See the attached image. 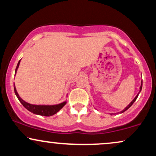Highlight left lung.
Segmentation results:
<instances>
[{
	"instance_id": "1",
	"label": "left lung",
	"mask_w": 156,
	"mask_h": 156,
	"mask_svg": "<svg viewBox=\"0 0 156 156\" xmlns=\"http://www.w3.org/2000/svg\"><path fill=\"white\" fill-rule=\"evenodd\" d=\"M141 88H142V81H141V86H140V88H139V93H138V94H137V95L135 97V98H134V99L133 100V101H132L131 102H130V103H129V104H128V105H127V106H126V107H125V108L124 109H123V110H122V112H120V114H122V113H123V112H125V111H126V110H128V108H130V106H131V105H133V103H134V102H135V101H136V99H137L138 96H139V93H140V92H141ZM111 114V115H113V114Z\"/></svg>"
}]
</instances>
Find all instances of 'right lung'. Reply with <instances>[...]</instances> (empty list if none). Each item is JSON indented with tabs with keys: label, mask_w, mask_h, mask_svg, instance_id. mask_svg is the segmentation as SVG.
I'll return each instance as SVG.
<instances>
[{
	"label": "right lung",
	"mask_w": 156,
	"mask_h": 156,
	"mask_svg": "<svg viewBox=\"0 0 156 156\" xmlns=\"http://www.w3.org/2000/svg\"><path fill=\"white\" fill-rule=\"evenodd\" d=\"M20 63V60L19 61L18 64H17V67L15 69V75L17 73V69H18ZM14 89H15V93L18 98V100L22 103L23 106L26 108L27 110L31 112L34 114H37V115L44 116V117H50V116L54 115L57 112L59 111L64 107V105L67 103V101L62 102V103H58V104L55 105H35V104H31L29 103H27L25 101H23L22 98L19 95V94L17 92L15 86L14 85Z\"/></svg>",
	"instance_id": "obj_1"
}]
</instances>
